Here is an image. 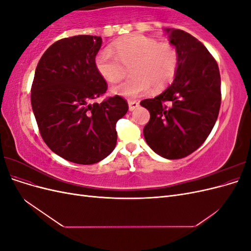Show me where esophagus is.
Segmentation results:
<instances>
[{"instance_id":"1","label":"esophagus","mask_w":251,"mask_h":251,"mask_svg":"<svg viewBox=\"0 0 251 251\" xmlns=\"http://www.w3.org/2000/svg\"><path fill=\"white\" fill-rule=\"evenodd\" d=\"M139 107V102L136 100H130L128 101V110L134 111L136 108Z\"/></svg>"}]
</instances>
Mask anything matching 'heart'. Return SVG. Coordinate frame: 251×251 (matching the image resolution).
Returning a JSON list of instances; mask_svg holds the SVG:
<instances>
[{"label": "heart", "mask_w": 251, "mask_h": 251, "mask_svg": "<svg viewBox=\"0 0 251 251\" xmlns=\"http://www.w3.org/2000/svg\"><path fill=\"white\" fill-rule=\"evenodd\" d=\"M95 69L110 82L117 81L131 67L128 78L112 86L113 94L133 98L147 94L151 86L159 90L174 79L179 67V53L171 44L146 35H132L112 44V50L97 52Z\"/></svg>", "instance_id": "1"}]
</instances>
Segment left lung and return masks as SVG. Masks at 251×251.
Returning a JSON list of instances; mask_svg holds the SVG:
<instances>
[{
    "mask_svg": "<svg viewBox=\"0 0 251 251\" xmlns=\"http://www.w3.org/2000/svg\"><path fill=\"white\" fill-rule=\"evenodd\" d=\"M179 53L172 85L140 102L149 110L143 128L149 147L166 159H180L200 148L214 127L221 105V77L216 59L189 33L166 28Z\"/></svg>",
    "mask_w": 251,
    "mask_h": 251,
    "instance_id": "8db88e82",
    "label": "left lung"
}]
</instances>
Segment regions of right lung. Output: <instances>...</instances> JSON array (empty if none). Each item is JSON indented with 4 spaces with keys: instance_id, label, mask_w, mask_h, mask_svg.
Here are the masks:
<instances>
[{
    "instance_id": "1",
    "label": "right lung",
    "mask_w": 251,
    "mask_h": 251,
    "mask_svg": "<svg viewBox=\"0 0 251 251\" xmlns=\"http://www.w3.org/2000/svg\"><path fill=\"white\" fill-rule=\"evenodd\" d=\"M102 40L75 35L52 44L35 69L31 105L45 143L66 160L93 164L108 157L117 142L116 123L127 102L118 95L92 102L108 89L95 69Z\"/></svg>"
}]
</instances>
